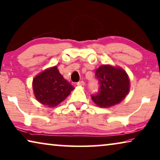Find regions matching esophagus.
Here are the masks:
<instances>
[{
    "mask_svg": "<svg viewBox=\"0 0 160 160\" xmlns=\"http://www.w3.org/2000/svg\"><path fill=\"white\" fill-rule=\"evenodd\" d=\"M77 85H78V86H83V85H85V82H84V81L81 80V81H80V82H78L77 83Z\"/></svg>",
    "mask_w": 160,
    "mask_h": 160,
    "instance_id": "obj_1",
    "label": "esophagus"
}]
</instances>
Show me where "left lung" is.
<instances>
[{"label":"left lung","mask_w":160,"mask_h":160,"mask_svg":"<svg viewBox=\"0 0 160 160\" xmlns=\"http://www.w3.org/2000/svg\"><path fill=\"white\" fill-rule=\"evenodd\" d=\"M95 75L99 88L91 98L100 107L107 108L119 103L129 91V79L123 69L102 65L97 69Z\"/></svg>","instance_id":"left-lung-1"}]
</instances>
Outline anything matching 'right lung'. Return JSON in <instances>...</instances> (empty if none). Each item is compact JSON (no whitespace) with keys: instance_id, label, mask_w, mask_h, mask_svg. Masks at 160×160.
I'll return each instance as SVG.
<instances>
[{"instance_id":"obj_1","label":"right lung","mask_w":160,"mask_h":160,"mask_svg":"<svg viewBox=\"0 0 160 160\" xmlns=\"http://www.w3.org/2000/svg\"><path fill=\"white\" fill-rule=\"evenodd\" d=\"M73 89L56 66L43 71L33 80L36 98L49 107H54L62 102Z\"/></svg>"}]
</instances>
